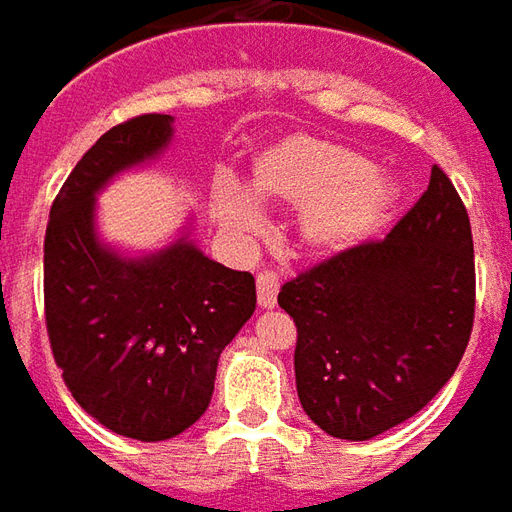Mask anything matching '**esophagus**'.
<instances>
[{"mask_svg": "<svg viewBox=\"0 0 512 512\" xmlns=\"http://www.w3.org/2000/svg\"><path fill=\"white\" fill-rule=\"evenodd\" d=\"M278 275L275 273H259L256 275V295H259V306L275 308L278 306Z\"/></svg>", "mask_w": 512, "mask_h": 512, "instance_id": "obj_1", "label": "esophagus"}]
</instances>
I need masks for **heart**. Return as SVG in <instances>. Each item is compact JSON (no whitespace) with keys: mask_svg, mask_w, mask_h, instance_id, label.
<instances>
[{"mask_svg":"<svg viewBox=\"0 0 512 512\" xmlns=\"http://www.w3.org/2000/svg\"><path fill=\"white\" fill-rule=\"evenodd\" d=\"M250 191L220 179L209 204L231 239L262 237V204L297 209V242L311 256H339L389 226L402 204V181L342 143L284 137L262 148L250 165Z\"/></svg>","mask_w":512,"mask_h":512,"instance_id":"heart-1","label":"heart"}]
</instances>
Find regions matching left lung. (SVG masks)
Returning <instances> with one entry per match:
<instances>
[{
  "mask_svg": "<svg viewBox=\"0 0 512 512\" xmlns=\"http://www.w3.org/2000/svg\"><path fill=\"white\" fill-rule=\"evenodd\" d=\"M295 320L297 397L344 441L422 411L458 369L474 322V242L444 170L380 242L339 253L278 295Z\"/></svg>",
  "mask_w": 512,
  "mask_h": 512,
  "instance_id": "1",
  "label": "left lung"
}]
</instances>
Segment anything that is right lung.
Instances as JSON below:
<instances>
[{
    "instance_id": "obj_1",
    "label": "right lung",
    "mask_w": 512,
    "mask_h": 512,
    "mask_svg": "<svg viewBox=\"0 0 512 512\" xmlns=\"http://www.w3.org/2000/svg\"><path fill=\"white\" fill-rule=\"evenodd\" d=\"M173 143V115L112 126L76 162L43 245L46 328L65 386L112 433L165 441L209 408L217 358L250 320L256 281L195 245L192 217L168 245L129 253L99 231V195Z\"/></svg>"
}]
</instances>
